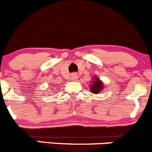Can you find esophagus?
<instances>
[{
	"label": "esophagus",
	"mask_w": 152,
	"mask_h": 152,
	"mask_svg": "<svg viewBox=\"0 0 152 152\" xmlns=\"http://www.w3.org/2000/svg\"><path fill=\"white\" fill-rule=\"evenodd\" d=\"M71 79L72 80H76L77 79V74L75 73H73V74L71 75Z\"/></svg>",
	"instance_id": "34e87169"
}]
</instances>
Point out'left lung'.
<instances>
[{
	"label": "left lung",
	"instance_id": "1",
	"mask_svg": "<svg viewBox=\"0 0 152 152\" xmlns=\"http://www.w3.org/2000/svg\"><path fill=\"white\" fill-rule=\"evenodd\" d=\"M90 91L93 94H99L104 88L103 82L100 80V78L97 76L93 77L91 79V83H90Z\"/></svg>",
	"mask_w": 152,
	"mask_h": 152
}]
</instances>
